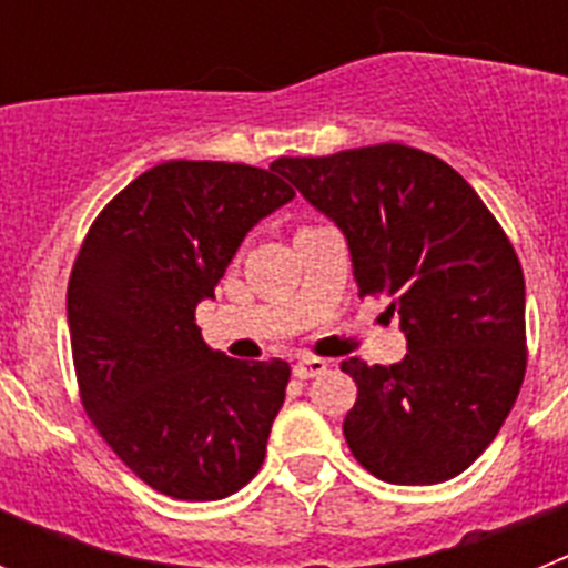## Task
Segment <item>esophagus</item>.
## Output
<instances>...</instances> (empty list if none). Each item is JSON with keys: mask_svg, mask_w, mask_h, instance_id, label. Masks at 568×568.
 <instances>
[{"mask_svg": "<svg viewBox=\"0 0 568 568\" xmlns=\"http://www.w3.org/2000/svg\"><path fill=\"white\" fill-rule=\"evenodd\" d=\"M295 378L307 381V378H315V375H324L327 373V361L324 358H301L298 364L293 366Z\"/></svg>", "mask_w": 568, "mask_h": 568, "instance_id": "1", "label": "esophagus"}]
</instances>
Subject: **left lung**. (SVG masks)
<instances>
[{
  "instance_id": "obj_1",
  "label": "left lung",
  "mask_w": 568,
  "mask_h": 568,
  "mask_svg": "<svg viewBox=\"0 0 568 568\" xmlns=\"http://www.w3.org/2000/svg\"><path fill=\"white\" fill-rule=\"evenodd\" d=\"M287 175L349 241L358 295H389L398 364H341L358 384L344 418L355 460L386 484H440L484 453L526 375V287L509 235L438 155L384 142L284 155Z\"/></svg>"
}]
</instances>
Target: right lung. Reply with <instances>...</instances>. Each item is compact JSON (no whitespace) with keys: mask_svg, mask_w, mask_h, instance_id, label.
<instances>
[{"mask_svg":"<svg viewBox=\"0 0 568 568\" xmlns=\"http://www.w3.org/2000/svg\"><path fill=\"white\" fill-rule=\"evenodd\" d=\"M295 195L273 168L164 162L90 224L68 281L79 398L135 478L175 500L255 478L290 364L210 349L195 307L258 219Z\"/></svg>","mask_w":568,"mask_h":568,"instance_id":"obj_1","label":"right lung"}]
</instances>
